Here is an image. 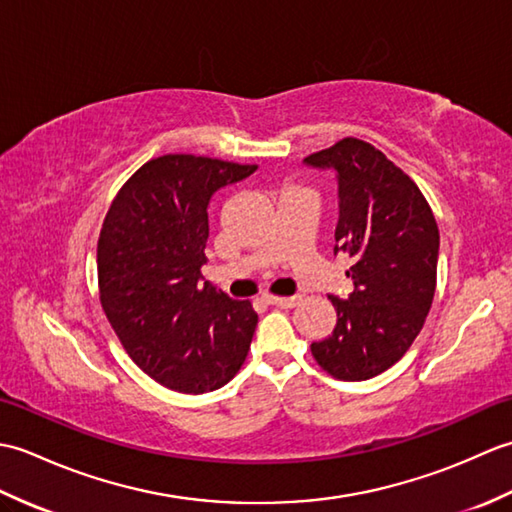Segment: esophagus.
<instances>
[{"instance_id":"esophagus-1","label":"esophagus","mask_w":512,"mask_h":512,"mask_svg":"<svg viewBox=\"0 0 512 512\" xmlns=\"http://www.w3.org/2000/svg\"><path fill=\"white\" fill-rule=\"evenodd\" d=\"M268 301L277 308H295L299 303V297H268Z\"/></svg>"}]
</instances>
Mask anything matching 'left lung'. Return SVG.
I'll return each mask as SVG.
<instances>
[{
  "label": "left lung",
  "instance_id": "left-lung-1",
  "mask_svg": "<svg viewBox=\"0 0 512 512\" xmlns=\"http://www.w3.org/2000/svg\"><path fill=\"white\" fill-rule=\"evenodd\" d=\"M303 165L334 171V255L352 259L347 277L354 284L347 299L330 295L336 325L310 350L334 378H374L405 356L431 310L440 253L436 217L416 182L358 138H343Z\"/></svg>",
  "mask_w": 512,
  "mask_h": 512
}]
</instances>
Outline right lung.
<instances>
[{"instance_id":"right-lung-1","label":"right lung","mask_w":512,"mask_h":512,"mask_svg":"<svg viewBox=\"0 0 512 512\" xmlns=\"http://www.w3.org/2000/svg\"><path fill=\"white\" fill-rule=\"evenodd\" d=\"M257 165L169 154L118 191L99 237L101 303L132 361L156 383L204 394L231 380L257 328L250 301L202 277L213 195Z\"/></svg>"}]
</instances>
